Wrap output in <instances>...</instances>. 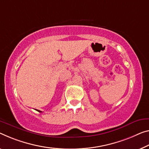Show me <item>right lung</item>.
Returning a JSON list of instances; mask_svg holds the SVG:
<instances>
[{
	"label": "right lung",
	"mask_w": 149,
	"mask_h": 149,
	"mask_svg": "<svg viewBox=\"0 0 149 149\" xmlns=\"http://www.w3.org/2000/svg\"><path fill=\"white\" fill-rule=\"evenodd\" d=\"M37 111H38V112H39V113H41V112H42V111H39V110H37Z\"/></svg>",
	"instance_id": "right-lung-1"
}]
</instances>
